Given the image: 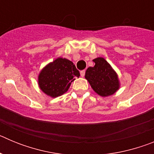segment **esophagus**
<instances>
[{
    "mask_svg": "<svg viewBox=\"0 0 154 154\" xmlns=\"http://www.w3.org/2000/svg\"><path fill=\"white\" fill-rule=\"evenodd\" d=\"M85 70L81 71V72H80V75H81V77H84V76H85Z\"/></svg>",
    "mask_w": 154,
    "mask_h": 154,
    "instance_id": "34e87169",
    "label": "esophagus"
}]
</instances>
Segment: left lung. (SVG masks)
I'll use <instances>...</instances> for the list:
<instances>
[{
    "mask_svg": "<svg viewBox=\"0 0 154 154\" xmlns=\"http://www.w3.org/2000/svg\"><path fill=\"white\" fill-rule=\"evenodd\" d=\"M92 61L95 62V65L87 69L85 78L98 95L103 97L112 96L120 86L117 73L102 57Z\"/></svg>",
    "mask_w": 154,
    "mask_h": 154,
    "instance_id": "8db88e82",
    "label": "left lung"
}]
</instances>
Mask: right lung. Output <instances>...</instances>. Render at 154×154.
<instances>
[{
	"label": "right lung",
	"mask_w": 154,
	"mask_h": 154,
	"mask_svg": "<svg viewBox=\"0 0 154 154\" xmlns=\"http://www.w3.org/2000/svg\"><path fill=\"white\" fill-rule=\"evenodd\" d=\"M79 70L69 59L58 58L45 66L38 75V85L47 96L55 98L67 92L71 83L79 77Z\"/></svg>",
	"instance_id": "add662e5"
}]
</instances>
